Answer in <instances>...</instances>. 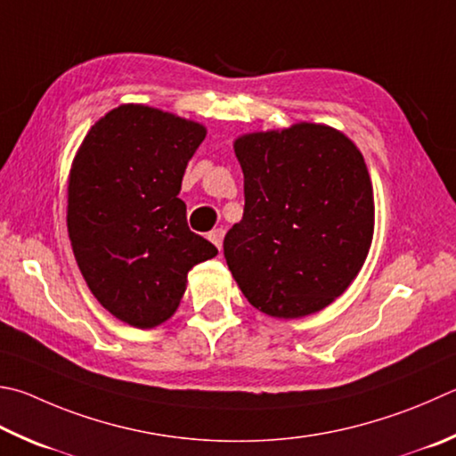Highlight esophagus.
Instances as JSON below:
<instances>
[{
  "instance_id": "34e87169",
  "label": "esophagus",
  "mask_w": 456,
  "mask_h": 456,
  "mask_svg": "<svg viewBox=\"0 0 456 456\" xmlns=\"http://www.w3.org/2000/svg\"><path fill=\"white\" fill-rule=\"evenodd\" d=\"M223 235H225V231L223 229H213L211 233H209V241L217 247V249L221 251V247H223Z\"/></svg>"
}]
</instances>
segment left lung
Returning <instances> with one entry per match:
<instances>
[{"label": "left lung", "mask_w": 456, "mask_h": 456, "mask_svg": "<svg viewBox=\"0 0 456 456\" xmlns=\"http://www.w3.org/2000/svg\"><path fill=\"white\" fill-rule=\"evenodd\" d=\"M243 219L223 251L239 289L271 317L297 319L333 303L357 277L375 227L365 159L341 131L297 123L235 142Z\"/></svg>", "instance_id": "obj_1"}]
</instances>
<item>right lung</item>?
<instances>
[{"instance_id": "obj_1", "label": "right lung", "mask_w": 456, "mask_h": 456, "mask_svg": "<svg viewBox=\"0 0 456 456\" xmlns=\"http://www.w3.org/2000/svg\"><path fill=\"white\" fill-rule=\"evenodd\" d=\"M205 127L145 105H121L89 129L73 161L68 231L91 293L123 322L167 321L187 273L217 247L187 225L179 200Z\"/></svg>"}]
</instances>
